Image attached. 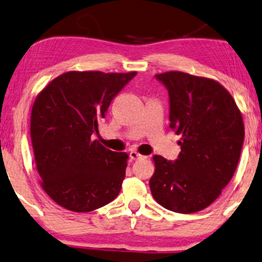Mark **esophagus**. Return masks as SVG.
<instances>
[{
  "label": "esophagus",
  "mask_w": 262,
  "mask_h": 262,
  "mask_svg": "<svg viewBox=\"0 0 262 262\" xmlns=\"http://www.w3.org/2000/svg\"><path fill=\"white\" fill-rule=\"evenodd\" d=\"M129 157H130V160L135 161V160H141V158H145V156L140 155L137 151H130L129 152Z\"/></svg>",
  "instance_id": "obj_1"
}]
</instances>
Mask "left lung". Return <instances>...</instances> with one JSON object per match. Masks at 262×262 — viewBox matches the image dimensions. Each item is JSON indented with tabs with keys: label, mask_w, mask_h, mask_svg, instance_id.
Returning a JSON list of instances; mask_svg holds the SVG:
<instances>
[{
	"label": "left lung",
	"mask_w": 262,
	"mask_h": 262,
	"mask_svg": "<svg viewBox=\"0 0 262 262\" xmlns=\"http://www.w3.org/2000/svg\"><path fill=\"white\" fill-rule=\"evenodd\" d=\"M169 95V127L181 135L175 161L154 156L156 202L175 213L203 210L230 183L241 157L244 124L231 94L216 81L180 71L155 76Z\"/></svg>",
	"instance_id": "left-lung-1"
}]
</instances>
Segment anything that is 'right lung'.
<instances>
[{"instance_id": "obj_1", "label": "right lung", "mask_w": 262, "mask_h": 262, "mask_svg": "<svg viewBox=\"0 0 262 262\" xmlns=\"http://www.w3.org/2000/svg\"><path fill=\"white\" fill-rule=\"evenodd\" d=\"M137 72L70 71L39 93L31 112V141L46 193L65 209L87 213L120 193L129 156L93 140L112 99Z\"/></svg>"}]
</instances>
